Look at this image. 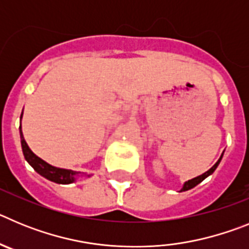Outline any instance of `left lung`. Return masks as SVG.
Segmentation results:
<instances>
[{
  "label": "left lung",
  "mask_w": 249,
  "mask_h": 249,
  "mask_svg": "<svg viewBox=\"0 0 249 249\" xmlns=\"http://www.w3.org/2000/svg\"><path fill=\"white\" fill-rule=\"evenodd\" d=\"M222 157H223V153H222V156H221V157H219V160H217V162H215L214 166L211 167V168L208 169V171H207V172H204L203 175L198 176V177L192 178V179H190V181H186V182H184V183H183V187H182V188H181V192H183V191H188V190H191V188H193V187H196V186H197V184H198V183H201V182L203 181L204 178H207V177H208V176L212 175V173L214 172V171H215V168H217V167H218V164H219V162H221Z\"/></svg>",
  "instance_id": "obj_1"
}]
</instances>
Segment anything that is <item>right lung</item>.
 I'll use <instances>...</instances> for the list:
<instances>
[{
    "mask_svg": "<svg viewBox=\"0 0 249 249\" xmlns=\"http://www.w3.org/2000/svg\"><path fill=\"white\" fill-rule=\"evenodd\" d=\"M22 114H23V111H22ZM22 114H21V120H22ZM19 137H21L22 152H23L25 160H27L28 164H30V166L32 167V168H34L38 175L47 178L48 181L54 182V183H58V184H70L76 182L78 177L85 176V173L82 172H77V171H72V169L59 168V167L52 166V164L47 163L46 160H43L42 158H39L38 156L35 155L34 152L31 151L30 147H28L25 138H23L21 124H19ZM87 177H91V175H89Z\"/></svg>",
    "mask_w": 249,
    "mask_h": 249,
    "instance_id": "obj_1",
    "label": "right lung"
}]
</instances>
